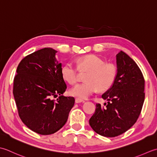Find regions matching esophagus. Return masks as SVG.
Returning a JSON list of instances; mask_svg holds the SVG:
<instances>
[{"instance_id":"34e87169","label":"esophagus","mask_w":157,"mask_h":157,"mask_svg":"<svg viewBox=\"0 0 157 157\" xmlns=\"http://www.w3.org/2000/svg\"><path fill=\"white\" fill-rule=\"evenodd\" d=\"M85 101L82 100L81 98H76L75 99V102L76 103H81V102H84Z\"/></svg>"}]
</instances>
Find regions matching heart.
<instances>
[{
  "label": "heart",
  "mask_w": 157,
  "mask_h": 157,
  "mask_svg": "<svg viewBox=\"0 0 157 157\" xmlns=\"http://www.w3.org/2000/svg\"><path fill=\"white\" fill-rule=\"evenodd\" d=\"M78 70L86 73V82L79 83L70 90V94L80 98H87L94 93L108 90L116 79L117 68L112 63H105L101 57L95 55L85 56L76 60V67L71 62L65 63L62 68V75L71 85L77 82Z\"/></svg>",
  "instance_id": "b5f03b06"
}]
</instances>
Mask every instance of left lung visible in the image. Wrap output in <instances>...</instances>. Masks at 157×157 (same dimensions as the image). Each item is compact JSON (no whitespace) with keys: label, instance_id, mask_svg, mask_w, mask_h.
<instances>
[{"label":"left lung","instance_id":"1","mask_svg":"<svg viewBox=\"0 0 157 157\" xmlns=\"http://www.w3.org/2000/svg\"><path fill=\"white\" fill-rule=\"evenodd\" d=\"M117 65L116 79L101 95L107 104H96L89 119L94 131L108 137L121 135L136 123L145 98V81L137 63L121 51L117 55Z\"/></svg>","mask_w":157,"mask_h":157}]
</instances>
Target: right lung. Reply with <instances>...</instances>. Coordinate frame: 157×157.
<instances>
[{
  "label": "right lung",
  "instance_id": "right-lung-1",
  "mask_svg": "<svg viewBox=\"0 0 157 157\" xmlns=\"http://www.w3.org/2000/svg\"><path fill=\"white\" fill-rule=\"evenodd\" d=\"M56 53L52 48H44L25 56L19 63L13 80V94L19 117L30 129L40 135L59 130L75 104L74 98L62 95L67 86Z\"/></svg>",
  "mask_w": 157,
  "mask_h": 157
}]
</instances>
